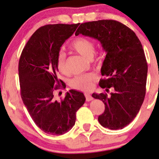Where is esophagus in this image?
<instances>
[{"label": "esophagus", "mask_w": 159, "mask_h": 159, "mask_svg": "<svg viewBox=\"0 0 159 159\" xmlns=\"http://www.w3.org/2000/svg\"><path fill=\"white\" fill-rule=\"evenodd\" d=\"M84 95H85V97H86V100L87 102H89L91 100H92V97L91 96V95L89 94H88V93H86V94H84Z\"/></svg>", "instance_id": "obj_1"}]
</instances>
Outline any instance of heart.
Wrapping results in <instances>:
<instances>
[{
  "instance_id": "1",
  "label": "heart",
  "mask_w": 159,
  "mask_h": 159,
  "mask_svg": "<svg viewBox=\"0 0 159 159\" xmlns=\"http://www.w3.org/2000/svg\"><path fill=\"white\" fill-rule=\"evenodd\" d=\"M69 48L78 53L87 60H92L95 53V45L92 40L84 37H76L70 42ZM56 66L58 71L62 74L67 73V56L64 52H58L56 59ZM94 74L89 73L86 75H78L73 78L70 82L73 89L80 91H89L92 88L93 83L96 81Z\"/></svg>"
}]
</instances>
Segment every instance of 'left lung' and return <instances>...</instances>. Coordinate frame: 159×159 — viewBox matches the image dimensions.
Returning <instances> with one entry per match:
<instances>
[{"instance_id": "1", "label": "left lung", "mask_w": 159, "mask_h": 159, "mask_svg": "<svg viewBox=\"0 0 159 159\" xmlns=\"http://www.w3.org/2000/svg\"><path fill=\"white\" fill-rule=\"evenodd\" d=\"M97 39L106 57L101 68L99 85L106 93L94 94L105 104L99 124L112 130L121 129L136 117L145 99L148 64L141 42L129 27L118 21L102 20L82 23L75 32Z\"/></svg>"}]
</instances>
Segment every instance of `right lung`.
<instances>
[{
  "label": "right lung",
  "instance_id": "1",
  "mask_svg": "<svg viewBox=\"0 0 159 159\" xmlns=\"http://www.w3.org/2000/svg\"><path fill=\"white\" fill-rule=\"evenodd\" d=\"M78 25L41 27L27 41L19 61L23 103L38 127L48 134L62 135L70 130L75 124L76 112L86 100L83 93L75 90H70L61 101H57L54 96L55 90L66 87L58 78L57 55Z\"/></svg>",
  "mask_w": 159,
  "mask_h": 159
}]
</instances>
